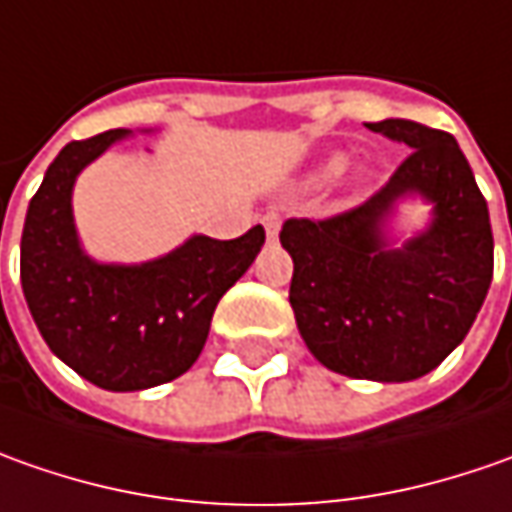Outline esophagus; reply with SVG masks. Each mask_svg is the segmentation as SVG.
Here are the masks:
<instances>
[{
  "label": "esophagus",
  "mask_w": 512,
  "mask_h": 512,
  "mask_svg": "<svg viewBox=\"0 0 512 512\" xmlns=\"http://www.w3.org/2000/svg\"><path fill=\"white\" fill-rule=\"evenodd\" d=\"M260 223L266 226V235H269V238H277V232H280V212H277V209H269V212L260 218Z\"/></svg>",
  "instance_id": "34e87169"
}]
</instances>
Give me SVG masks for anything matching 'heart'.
<instances>
[{
	"mask_svg": "<svg viewBox=\"0 0 512 512\" xmlns=\"http://www.w3.org/2000/svg\"><path fill=\"white\" fill-rule=\"evenodd\" d=\"M343 167L345 158H331V161H326V167L320 169V178H337L343 172Z\"/></svg>",
	"mask_w": 512,
	"mask_h": 512,
	"instance_id": "1",
	"label": "heart"
}]
</instances>
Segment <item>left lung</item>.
<instances>
[{"label": "left lung", "instance_id": "left-lung-1", "mask_svg": "<svg viewBox=\"0 0 512 512\" xmlns=\"http://www.w3.org/2000/svg\"><path fill=\"white\" fill-rule=\"evenodd\" d=\"M368 130L411 152L360 206L283 223L280 243L294 260L289 303L326 368L408 382L433 371L473 326L493 280V232L453 135L405 118ZM408 191L434 201L432 229L402 250H385L378 223Z\"/></svg>", "mask_w": 512, "mask_h": 512}]
</instances>
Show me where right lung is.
Here are the masks:
<instances>
[{
  "label": "right lung",
  "instance_id": "right-lung-1",
  "mask_svg": "<svg viewBox=\"0 0 512 512\" xmlns=\"http://www.w3.org/2000/svg\"><path fill=\"white\" fill-rule=\"evenodd\" d=\"M130 130L67 144L30 198L22 229V291L50 351L107 391H144L192 368L215 306L260 252L266 232L195 235L141 266H101L79 249L70 192L81 169Z\"/></svg>",
  "mask_w": 512,
  "mask_h": 512
}]
</instances>
